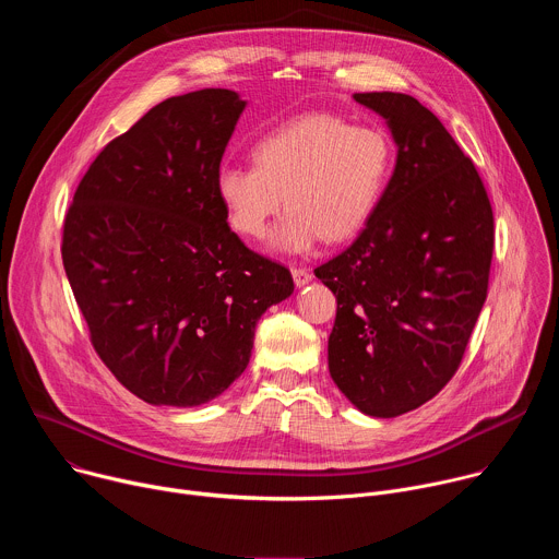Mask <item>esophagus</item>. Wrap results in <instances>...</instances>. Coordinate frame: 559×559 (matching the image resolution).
I'll list each match as a JSON object with an SVG mask.
<instances>
[{"label":"esophagus","mask_w":559,"mask_h":559,"mask_svg":"<svg viewBox=\"0 0 559 559\" xmlns=\"http://www.w3.org/2000/svg\"><path fill=\"white\" fill-rule=\"evenodd\" d=\"M292 276H294L296 287H305V285L311 281V274H309V270H305V267H294V270H292Z\"/></svg>","instance_id":"1"}]
</instances>
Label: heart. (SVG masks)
<instances>
[{
    "label": "heart",
    "mask_w": 559,
    "mask_h": 559,
    "mask_svg": "<svg viewBox=\"0 0 559 559\" xmlns=\"http://www.w3.org/2000/svg\"><path fill=\"white\" fill-rule=\"evenodd\" d=\"M252 166H223L214 188L234 231L263 238L285 197L272 250L307 254L356 236L378 210L393 173L384 130L332 112H307L263 134Z\"/></svg>",
    "instance_id": "1"
}]
</instances>
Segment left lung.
I'll list each match as a JSON object with an SVG mask.
<instances>
[{"instance_id":"8db88e82","label":"left lung","mask_w":559,"mask_h":559,"mask_svg":"<svg viewBox=\"0 0 559 559\" xmlns=\"http://www.w3.org/2000/svg\"><path fill=\"white\" fill-rule=\"evenodd\" d=\"M395 143L384 197L336 259L313 274L336 300L328 362L362 414L418 409L451 380L483 311L493 210L440 119L403 93H356Z\"/></svg>"}]
</instances>
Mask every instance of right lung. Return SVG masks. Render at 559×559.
<instances>
[{"instance_id":"1","label":"right lung","mask_w":559,"mask_h":559,"mask_svg":"<svg viewBox=\"0 0 559 559\" xmlns=\"http://www.w3.org/2000/svg\"><path fill=\"white\" fill-rule=\"evenodd\" d=\"M246 106L225 88L154 106L99 152L63 221V270L95 352L147 405L214 401L246 371L259 318L294 292L216 197Z\"/></svg>"}]
</instances>
